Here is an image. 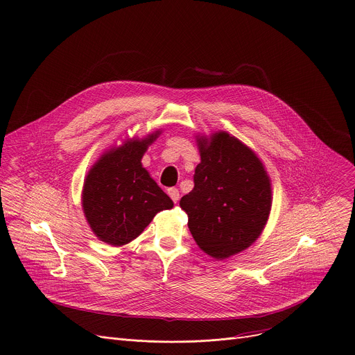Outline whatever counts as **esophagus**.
Returning <instances> with one entry per match:
<instances>
[{"instance_id": "esophagus-1", "label": "esophagus", "mask_w": 355, "mask_h": 355, "mask_svg": "<svg viewBox=\"0 0 355 355\" xmlns=\"http://www.w3.org/2000/svg\"><path fill=\"white\" fill-rule=\"evenodd\" d=\"M168 195H170V198L173 199V202H174V203H177V202H178L180 192H178V189H177V188H170V189H168Z\"/></svg>"}]
</instances>
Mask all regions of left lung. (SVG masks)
Segmentation results:
<instances>
[{"instance_id": "1", "label": "left lung", "mask_w": 355, "mask_h": 355, "mask_svg": "<svg viewBox=\"0 0 355 355\" xmlns=\"http://www.w3.org/2000/svg\"><path fill=\"white\" fill-rule=\"evenodd\" d=\"M198 142L193 189L180 206L199 248L225 259L259 237L272 206L270 181L261 160L237 138L217 132Z\"/></svg>"}]
</instances>
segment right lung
Listing matches in <instances>:
<instances>
[{"mask_svg":"<svg viewBox=\"0 0 355 355\" xmlns=\"http://www.w3.org/2000/svg\"><path fill=\"white\" fill-rule=\"evenodd\" d=\"M156 138L153 134L144 141H130L105 153L86 177L82 195L86 220L97 237L110 245L128 244L157 211L174 205L141 163Z\"/></svg>","mask_w":355,"mask_h":355,"instance_id":"right-lung-1","label":"right lung"}]
</instances>
